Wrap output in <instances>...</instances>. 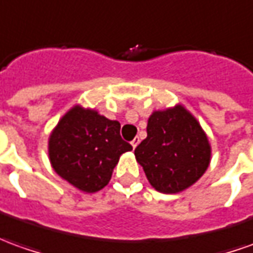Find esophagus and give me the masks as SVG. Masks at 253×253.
I'll return each instance as SVG.
<instances>
[{
    "label": "esophagus",
    "mask_w": 253,
    "mask_h": 253,
    "mask_svg": "<svg viewBox=\"0 0 253 253\" xmlns=\"http://www.w3.org/2000/svg\"><path fill=\"white\" fill-rule=\"evenodd\" d=\"M138 144H139V138H138V137H135V138H134L131 141L132 148H135V146H137V145H138Z\"/></svg>",
    "instance_id": "34e87169"
}]
</instances>
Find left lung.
<instances>
[{"instance_id":"8db88e82","label":"left lung","mask_w":253,"mask_h":253,"mask_svg":"<svg viewBox=\"0 0 253 253\" xmlns=\"http://www.w3.org/2000/svg\"><path fill=\"white\" fill-rule=\"evenodd\" d=\"M146 132L134 153L156 190L178 193L206 172L211 148L199 122L183 107L153 112Z\"/></svg>"}]
</instances>
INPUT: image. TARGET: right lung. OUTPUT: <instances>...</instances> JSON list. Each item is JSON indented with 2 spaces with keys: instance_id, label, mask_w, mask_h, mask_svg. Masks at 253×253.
Segmentation results:
<instances>
[{
  "instance_id": "obj_1",
  "label": "right lung",
  "mask_w": 253,
  "mask_h": 253,
  "mask_svg": "<svg viewBox=\"0 0 253 253\" xmlns=\"http://www.w3.org/2000/svg\"><path fill=\"white\" fill-rule=\"evenodd\" d=\"M131 149L121 137L119 122L81 107H74L63 116L49 139L54 171L87 193L104 188L122 153Z\"/></svg>"
}]
</instances>
